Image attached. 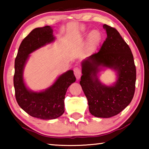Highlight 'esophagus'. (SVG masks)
I'll list each match as a JSON object with an SVG mask.
<instances>
[{"mask_svg": "<svg viewBox=\"0 0 149 149\" xmlns=\"http://www.w3.org/2000/svg\"><path fill=\"white\" fill-rule=\"evenodd\" d=\"M74 72L75 77H76L77 79H80L81 76V70L79 67H75L74 68Z\"/></svg>", "mask_w": 149, "mask_h": 149, "instance_id": "esophagus-1", "label": "esophagus"}]
</instances>
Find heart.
Masks as SVG:
<instances>
[{
    "label": "heart",
    "mask_w": 149,
    "mask_h": 149,
    "mask_svg": "<svg viewBox=\"0 0 149 149\" xmlns=\"http://www.w3.org/2000/svg\"><path fill=\"white\" fill-rule=\"evenodd\" d=\"M89 37L93 41L98 42L100 39V34L97 30H93V31L90 33Z\"/></svg>",
    "instance_id": "heart-1"
}]
</instances>
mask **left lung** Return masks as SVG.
I'll list each match as a JSON object with an SVG mask.
<instances>
[{
    "label": "left lung",
    "instance_id": "obj_1",
    "mask_svg": "<svg viewBox=\"0 0 149 149\" xmlns=\"http://www.w3.org/2000/svg\"><path fill=\"white\" fill-rule=\"evenodd\" d=\"M107 37L97 53L81 62L80 85L86 96L91 114L98 118H110L130 104L135 93L136 68L130 48L114 27L103 25ZM100 66L117 72V82L111 86L101 84L97 73Z\"/></svg>",
    "mask_w": 149,
    "mask_h": 149
}]
</instances>
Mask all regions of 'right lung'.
Wrapping results in <instances>:
<instances>
[{"label": "right lung", "instance_id": "obj_1", "mask_svg": "<svg viewBox=\"0 0 149 149\" xmlns=\"http://www.w3.org/2000/svg\"><path fill=\"white\" fill-rule=\"evenodd\" d=\"M52 33L53 30L49 26L32 30L20 44L15 59L14 86L17 104L30 116L42 120L55 119L63 114L65 93L76 80L73 70H68L43 91H31L25 85L23 71L29 54L54 41Z\"/></svg>", "mask_w": 149, "mask_h": 149}]
</instances>
